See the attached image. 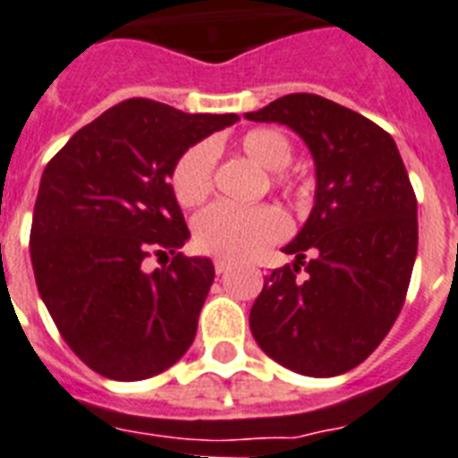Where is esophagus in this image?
I'll list each match as a JSON object with an SVG mask.
<instances>
[{
  "mask_svg": "<svg viewBox=\"0 0 458 458\" xmlns=\"http://www.w3.org/2000/svg\"><path fill=\"white\" fill-rule=\"evenodd\" d=\"M229 267H232V262H229V259H215V271H217V274H225L226 269H229Z\"/></svg>",
  "mask_w": 458,
  "mask_h": 458,
  "instance_id": "34e87169",
  "label": "esophagus"
}]
</instances>
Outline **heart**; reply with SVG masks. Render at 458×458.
<instances>
[{"label":"heart","mask_w":458,"mask_h":458,"mask_svg":"<svg viewBox=\"0 0 458 458\" xmlns=\"http://www.w3.org/2000/svg\"><path fill=\"white\" fill-rule=\"evenodd\" d=\"M238 149L255 164L271 170V187L283 194H304L306 187L285 170L293 161V142L278 128H252L238 138ZM215 184V152L206 142L189 147L170 173V187L182 208H196L206 201ZM288 232L285 215L274 206L236 208L215 203L196 217L194 238L203 252L243 259L252 257Z\"/></svg>","instance_id":"obj_1"}]
</instances>
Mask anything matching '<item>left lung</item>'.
Masks as SVG:
<instances>
[{
  "instance_id": "obj_1",
  "label": "left lung",
  "mask_w": 458,
  "mask_h": 458,
  "mask_svg": "<svg viewBox=\"0 0 458 458\" xmlns=\"http://www.w3.org/2000/svg\"><path fill=\"white\" fill-rule=\"evenodd\" d=\"M245 119L285 123L316 161L313 210L283 248L294 264L264 278L252 337L283 368L337 377L379 346L405 304L417 196L391 135L344 105L290 93Z\"/></svg>"
}]
</instances>
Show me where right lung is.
Masks as SVG:
<instances>
[{
  "mask_svg": "<svg viewBox=\"0 0 458 458\" xmlns=\"http://www.w3.org/2000/svg\"><path fill=\"white\" fill-rule=\"evenodd\" d=\"M238 121L131 98L72 135L41 175L30 229L34 281L53 323L93 372L140 381L194 342L213 285L168 177L189 147ZM149 256L166 259L144 269Z\"/></svg>",
  "mask_w": 458,
  "mask_h": 458,
  "instance_id": "obj_1",
  "label": "right lung"
}]
</instances>
